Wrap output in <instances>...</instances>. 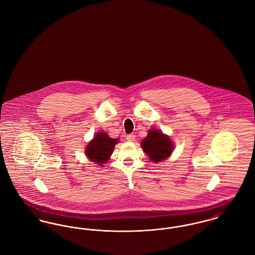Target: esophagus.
Listing matches in <instances>:
<instances>
[{"instance_id":"34e87169","label":"esophagus","mask_w":255,"mask_h":255,"mask_svg":"<svg viewBox=\"0 0 255 255\" xmlns=\"http://www.w3.org/2000/svg\"><path fill=\"white\" fill-rule=\"evenodd\" d=\"M126 139L128 141H129V142H133L134 140H135V135L134 134H128V135L126 136Z\"/></svg>"}]
</instances>
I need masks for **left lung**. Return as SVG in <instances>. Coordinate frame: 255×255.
<instances>
[{"instance_id": "left-lung-1", "label": "left lung", "mask_w": 255, "mask_h": 255, "mask_svg": "<svg viewBox=\"0 0 255 255\" xmlns=\"http://www.w3.org/2000/svg\"><path fill=\"white\" fill-rule=\"evenodd\" d=\"M141 146L152 162L167 159L174 149L171 138L158 129H149L147 137L142 140Z\"/></svg>"}]
</instances>
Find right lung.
Segmentation results:
<instances>
[{
  "instance_id": "1",
  "label": "right lung",
  "mask_w": 255,
  "mask_h": 255,
  "mask_svg": "<svg viewBox=\"0 0 255 255\" xmlns=\"http://www.w3.org/2000/svg\"><path fill=\"white\" fill-rule=\"evenodd\" d=\"M118 142L119 139L109 137L105 131L98 132L85 147V154L89 160L102 166L108 162Z\"/></svg>"
}]
</instances>
